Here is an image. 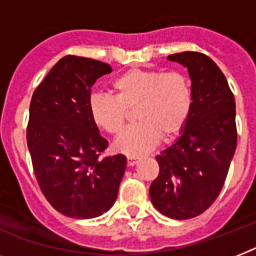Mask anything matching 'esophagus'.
Masks as SVG:
<instances>
[{"instance_id":"1","label":"esophagus","mask_w":256,"mask_h":256,"mask_svg":"<svg viewBox=\"0 0 256 256\" xmlns=\"http://www.w3.org/2000/svg\"><path fill=\"white\" fill-rule=\"evenodd\" d=\"M138 161H140V158L128 157L126 158V164H128V166H134L136 164H138Z\"/></svg>"}]
</instances>
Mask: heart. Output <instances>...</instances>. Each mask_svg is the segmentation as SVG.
I'll return each mask as SVG.
<instances>
[{"label": "heart", "instance_id": "obj_1", "mask_svg": "<svg viewBox=\"0 0 256 256\" xmlns=\"http://www.w3.org/2000/svg\"><path fill=\"white\" fill-rule=\"evenodd\" d=\"M115 98L95 94L88 111L99 128L119 134L126 126L128 111L134 112L137 126L126 130L115 141V149L134 157L149 153L162 136L171 140L182 133L192 110V88L180 72L130 69L112 82Z\"/></svg>", "mask_w": 256, "mask_h": 256}]
</instances>
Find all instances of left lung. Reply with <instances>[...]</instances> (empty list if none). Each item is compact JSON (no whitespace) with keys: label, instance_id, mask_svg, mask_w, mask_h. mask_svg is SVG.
Instances as JSON below:
<instances>
[{"label":"left lung","instance_id":"left-lung-1","mask_svg":"<svg viewBox=\"0 0 256 256\" xmlns=\"http://www.w3.org/2000/svg\"><path fill=\"white\" fill-rule=\"evenodd\" d=\"M187 68L192 110L180 136L156 157L160 174L149 188L154 208L174 220L192 218L217 199L237 148L236 100L216 62L199 52L170 54Z\"/></svg>","mask_w":256,"mask_h":256}]
</instances>
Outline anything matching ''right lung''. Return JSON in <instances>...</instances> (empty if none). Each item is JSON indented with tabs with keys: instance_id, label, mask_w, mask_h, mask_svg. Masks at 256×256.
<instances>
[{
	"instance_id": "1",
	"label": "right lung",
	"mask_w": 256,
	"mask_h": 256,
	"mask_svg": "<svg viewBox=\"0 0 256 256\" xmlns=\"http://www.w3.org/2000/svg\"><path fill=\"white\" fill-rule=\"evenodd\" d=\"M112 69L102 61L65 56L34 92L27 126L28 146L40 190L57 212L95 218L114 206L126 157L100 158L108 141L92 122V86Z\"/></svg>"
}]
</instances>
